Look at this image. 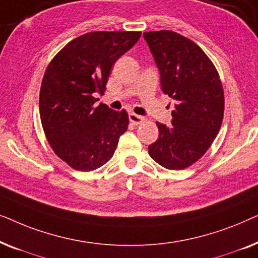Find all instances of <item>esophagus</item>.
Instances as JSON below:
<instances>
[{
	"label": "esophagus",
	"instance_id": "34e87169",
	"mask_svg": "<svg viewBox=\"0 0 258 258\" xmlns=\"http://www.w3.org/2000/svg\"><path fill=\"white\" fill-rule=\"evenodd\" d=\"M129 119H130V122L135 125H139V124H141V123L144 122V117H142V116H140V115L134 114V112L129 114Z\"/></svg>",
	"mask_w": 258,
	"mask_h": 258
}]
</instances>
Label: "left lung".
<instances>
[{
    "label": "left lung",
    "instance_id": "8db88e82",
    "mask_svg": "<svg viewBox=\"0 0 258 258\" xmlns=\"http://www.w3.org/2000/svg\"><path fill=\"white\" fill-rule=\"evenodd\" d=\"M172 98L171 124L156 122L158 139L148 147L165 169L183 170L200 160L221 129L224 91L216 67L195 42L171 30L143 34Z\"/></svg>",
    "mask_w": 258,
    "mask_h": 258
}]
</instances>
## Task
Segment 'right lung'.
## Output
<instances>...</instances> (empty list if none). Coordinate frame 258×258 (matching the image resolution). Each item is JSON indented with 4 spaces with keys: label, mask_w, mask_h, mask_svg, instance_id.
Returning <instances> with one entry per match:
<instances>
[{
    "label": "right lung",
    "mask_w": 258,
    "mask_h": 258,
    "mask_svg": "<svg viewBox=\"0 0 258 258\" xmlns=\"http://www.w3.org/2000/svg\"><path fill=\"white\" fill-rule=\"evenodd\" d=\"M141 31H93L74 38L49 63L40 90V117L54 153L69 167L91 171L107 163L128 129L124 109L103 103L112 66Z\"/></svg>",
    "instance_id": "1"
}]
</instances>
